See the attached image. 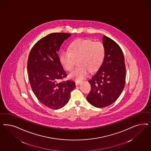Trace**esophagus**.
<instances>
[{"label": "esophagus", "instance_id": "34e87169", "mask_svg": "<svg viewBox=\"0 0 151 151\" xmlns=\"http://www.w3.org/2000/svg\"><path fill=\"white\" fill-rule=\"evenodd\" d=\"M81 81H76V86H78V85H79L81 83Z\"/></svg>", "mask_w": 151, "mask_h": 151}]
</instances>
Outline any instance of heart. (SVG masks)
Here are the masks:
<instances>
[{"mask_svg":"<svg viewBox=\"0 0 151 151\" xmlns=\"http://www.w3.org/2000/svg\"><path fill=\"white\" fill-rule=\"evenodd\" d=\"M105 49L102 43L94 42L90 39H77L73 42L69 50H63L60 55V62L68 71L74 67L76 60L78 59L79 67L69 75V78L81 81L86 78L89 70L94 71L103 63Z\"/></svg>","mask_w":151,"mask_h":151,"instance_id":"heart-1","label":"heart"}]
</instances>
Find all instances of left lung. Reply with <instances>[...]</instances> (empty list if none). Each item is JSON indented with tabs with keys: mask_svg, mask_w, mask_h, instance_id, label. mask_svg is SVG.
<instances>
[{
	"mask_svg": "<svg viewBox=\"0 0 151 151\" xmlns=\"http://www.w3.org/2000/svg\"><path fill=\"white\" fill-rule=\"evenodd\" d=\"M105 55L102 65L89 80L91 89L87 100L97 108L107 107L114 102L124 87L126 66L120 47L106 35L102 38Z\"/></svg>",
	"mask_w": 151,
	"mask_h": 151,
	"instance_id": "left-lung-1",
	"label": "left lung"
}]
</instances>
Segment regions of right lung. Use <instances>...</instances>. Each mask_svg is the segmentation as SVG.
<instances>
[{"instance_id": "obj_1", "label": "right lung", "mask_w": 151, "mask_h": 151, "mask_svg": "<svg viewBox=\"0 0 151 151\" xmlns=\"http://www.w3.org/2000/svg\"><path fill=\"white\" fill-rule=\"evenodd\" d=\"M70 36L64 33L49 34L35 44L28 57L27 70L32 91L40 102L51 109L65 106L76 87L72 81L58 82L67 74L58 53L64 41Z\"/></svg>"}]
</instances>
